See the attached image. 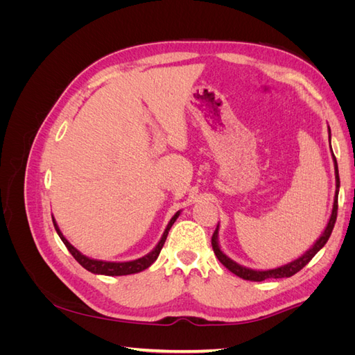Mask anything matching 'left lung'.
I'll list each match as a JSON object with an SVG mask.
<instances>
[{
  "label": "left lung",
  "instance_id": "left-lung-1",
  "mask_svg": "<svg viewBox=\"0 0 355 355\" xmlns=\"http://www.w3.org/2000/svg\"><path fill=\"white\" fill-rule=\"evenodd\" d=\"M329 133H330V128H329ZM329 139H330V135H329ZM331 148V146H330ZM333 159H335V175H336V198H335V202H333V210H331V216L329 219V223L327 227L324 230V232L321 234V237L317 240V243L311 247V249L304 254L300 256L299 259L290 262L284 266H280V268H275V270H268V271H254V270H250V268H245V266H241L239 263H235L234 261H231L230 257L225 256L220 249H219V244H218V230L213 232L211 235V247H213V252L214 254H216L218 259L220 261V263L223 266H227L228 270L239 275L240 278H244V280H250V282H263V280H268V278H284V277H292L295 275L296 272H299L302 268L313 259V257L317 254V252L323 247L329 237L330 234L333 231V227H335V222H336V218H338V192H339V171H338V163H336V157L333 155Z\"/></svg>",
  "mask_w": 355,
  "mask_h": 355
}]
</instances>
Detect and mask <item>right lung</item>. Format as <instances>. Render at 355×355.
Returning a JSON list of instances; mask_svg holds the SVG:
<instances>
[{
    "instance_id": "1",
    "label": "right lung",
    "mask_w": 355,
    "mask_h": 355,
    "mask_svg": "<svg viewBox=\"0 0 355 355\" xmlns=\"http://www.w3.org/2000/svg\"><path fill=\"white\" fill-rule=\"evenodd\" d=\"M178 216H179V211L168 222L167 228H166V231L163 234V237H161V240L157 244L155 249L151 253H148L146 256L141 257V259H136V261H132V262H103V261L90 259V257L81 254L77 249H75L73 245L69 244V241L65 237H63V234L60 232V230L58 227V223L55 222V219H53V223H55V228H56V231L59 234L60 240L63 241V244L67 245V249L73 256V259L77 261L83 268H85V270L93 272V274H102V275H128V274H136V272H141V271L146 270L148 266H151L157 261V257H158L161 249H163V245L166 243L167 234H168V231L171 228V225L175 223Z\"/></svg>"
}]
</instances>
